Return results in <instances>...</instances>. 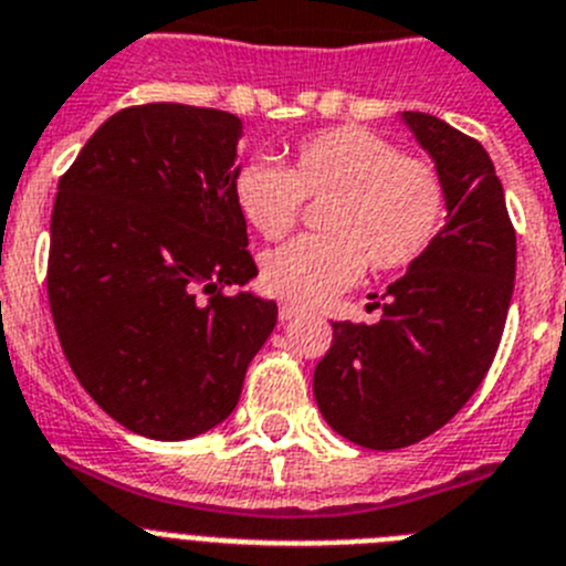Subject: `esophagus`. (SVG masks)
Masks as SVG:
<instances>
[{
    "label": "esophagus",
    "mask_w": 566,
    "mask_h": 566,
    "mask_svg": "<svg viewBox=\"0 0 566 566\" xmlns=\"http://www.w3.org/2000/svg\"><path fill=\"white\" fill-rule=\"evenodd\" d=\"M296 316H302V307H298V304H290V302L279 304V318H282V322H290V318H296Z\"/></svg>",
    "instance_id": "1"
}]
</instances>
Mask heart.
<instances>
[{"mask_svg":"<svg viewBox=\"0 0 566 566\" xmlns=\"http://www.w3.org/2000/svg\"><path fill=\"white\" fill-rule=\"evenodd\" d=\"M302 199H324L322 233L293 239L262 259V287L290 304L336 296L365 268H410L436 242L447 213L436 167L401 156L390 139L353 125L298 142L287 170L255 156L233 174L235 208L264 239H282L298 222Z\"/></svg>","mask_w":566,"mask_h":566,"instance_id":"b5f03b06","label":"heart"}]
</instances>
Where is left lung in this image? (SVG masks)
<instances>
[{"instance_id":"1","label":"left lung","mask_w":566,"mask_h":566,"mask_svg":"<svg viewBox=\"0 0 566 566\" xmlns=\"http://www.w3.org/2000/svg\"><path fill=\"white\" fill-rule=\"evenodd\" d=\"M401 122L444 181V228L387 287L376 324L333 322L313 373L324 421L370 450L416 444L467 405L493 365L515 284V230L488 150L430 113Z\"/></svg>"}]
</instances>
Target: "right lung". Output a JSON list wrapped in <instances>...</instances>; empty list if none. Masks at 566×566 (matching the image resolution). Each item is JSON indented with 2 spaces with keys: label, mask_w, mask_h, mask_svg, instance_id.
<instances>
[{
  "label": "right lung",
  "mask_w": 566,
  "mask_h": 566,
  "mask_svg": "<svg viewBox=\"0 0 566 566\" xmlns=\"http://www.w3.org/2000/svg\"><path fill=\"white\" fill-rule=\"evenodd\" d=\"M239 139L228 111L125 107L59 179L48 259L59 342L91 399L147 439L222 424L276 327V302L244 290L259 270L233 201Z\"/></svg>",
  "instance_id": "1"
}]
</instances>
